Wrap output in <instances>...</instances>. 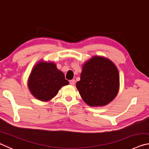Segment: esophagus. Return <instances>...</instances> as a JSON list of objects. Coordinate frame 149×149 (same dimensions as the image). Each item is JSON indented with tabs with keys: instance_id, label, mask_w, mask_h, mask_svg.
I'll use <instances>...</instances> for the list:
<instances>
[{
	"instance_id": "34e87169",
	"label": "esophagus",
	"mask_w": 149,
	"mask_h": 149,
	"mask_svg": "<svg viewBox=\"0 0 149 149\" xmlns=\"http://www.w3.org/2000/svg\"><path fill=\"white\" fill-rule=\"evenodd\" d=\"M75 82V81L74 79H72V80L70 81V85H74Z\"/></svg>"
}]
</instances>
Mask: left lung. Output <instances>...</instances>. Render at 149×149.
<instances>
[{
  "label": "left lung",
  "instance_id": "1",
  "mask_svg": "<svg viewBox=\"0 0 149 149\" xmlns=\"http://www.w3.org/2000/svg\"><path fill=\"white\" fill-rule=\"evenodd\" d=\"M76 87L90 107H104L112 102L119 91L120 75L116 65L107 58L94 56L82 65Z\"/></svg>",
  "mask_w": 149,
  "mask_h": 149
}]
</instances>
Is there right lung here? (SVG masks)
I'll return each instance as SVG.
<instances>
[{
	"instance_id": "add662e5",
	"label": "right lung",
	"mask_w": 149,
	"mask_h": 149,
	"mask_svg": "<svg viewBox=\"0 0 149 149\" xmlns=\"http://www.w3.org/2000/svg\"><path fill=\"white\" fill-rule=\"evenodd\" d=\"M69 84L64 73L52 62H37L31 72L27 86L31 94L41 101H49L56 96L61 87Z\"/></svg>"
}]
</instances>
